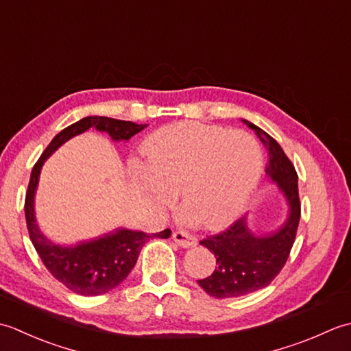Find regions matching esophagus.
Returning <instances> with one entry per match:
<instances>
[{"instance_id": "1", "label": "esophagus", "mask_w": 351, "mask_h": 351, "mask_svg": "<svg viewBox=\"0 0 351 351\" xmlns=\"http://www.w3.org/2000/svg\"><path fill=\"white\" fill-rule=\"evenodd\" d=\"M171 237H173L175 243L180 245V247H184V249L195 247V245L197 244V240H196L195 235H190L187 232H182V230H178V232H175Z\"/></svg>"}]
</instances>
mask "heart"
I'll list each match as a JSON object with an SVG mask.
<instances>
[{"mask_svg": "<svg viewBox=\"0 0 351 351\" xmlns=\"http://www.w3.org/2000/svg\"><path fill=\"white\" fill-rule=\"evenodd\" d=\"M147 167L137 182L152 202L169 206L181 191L182 219L219 228L249 204L263 173V151L249 132L196 122L175 123L146 141Z\"/></svg>", "mask_w": 351, "mask_h": 351, "instance_id": "obj_1", "label": "heart"}]
</instances>
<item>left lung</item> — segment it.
I'll return each mask as SVG.
<instances>
[{"instance_id": "1", "label": "left lung", "mask_w": 351, "mask_h": 351, "mask_svg": "<svg viewBox=\"0 0 351 351\" xmlns=\"http://www.w3.org/2000/svg\"><path fill=\"white\" fill-rule=\"evenodd\" d=\"M243 122L256 132L267 149V178L278 185L285 199L288 213L278 229L253 232L247 214L225 232L208 237L200 244L214 253L215 270L197 280L205 293L215 299H229L250 294L267 285L279 274L289 256L300 220L299 176L278 141L252 122Z\"/></svg>"}]
</instances>
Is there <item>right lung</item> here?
Returning a JSON list of instances; mask_svg holds the SVG:
<instances>
[{
    "mask_svg": "<svg viewBox=\"0 0 351 351\" xmlns=\"http://www.w3.org/2000/svg\"><path fill=\"white\" fill-rule=\"evenodd\" d=\"M146 126L104 116L84 117L58 132L32 170L25 196V220L29 240L49 273L80 295H101L114 289L131 273L143 245L152 238H169L171 232L170 229H164L156 234H146L143 230L117 228L108 234L71 245L51 241L36 220L34 202L42 167L66 141L90 128L108 134L113 141H128Z\"/></svg>",
    "mask_w": 351,
    "mask_h": 351,
    "instance_id": "right-lung-1",
    "label": "right lung"
}]
</instances>
